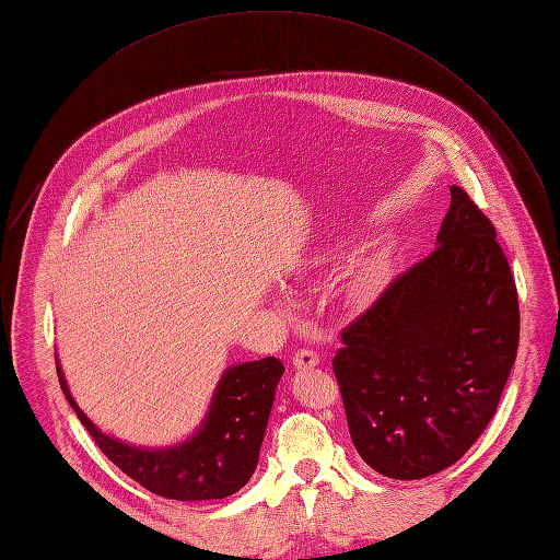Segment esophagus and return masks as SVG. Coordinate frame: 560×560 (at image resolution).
Masks as SVG:
<instances>
[{
    "instance_id": "obj_1",
    "label": "esophagus",
    "mask_w": 560,
    "mask_h": 560,
    "mask_svg": "<svg viewBox=\"0 0 560 560\" xmlns=\"http://www.w3.org/2000/svg\"><path fill=\"white\" fill-rule=\"evenodd\" d=\"M317 363H319V357L311 349H302V351H298L295 357H292V368H295V370H311Z\"/></svg>"
}]
</instances>
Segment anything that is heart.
<instances>
[{
	"instance_id": "obj_1",
	"label": "heart",
	"mask_w": 560,
	"mask_h": 560,
	"mask_svg": "<svg viewBox=\"0 0 560 560\" xmlns=\"http://www.w3.org/2000/svg\"><path fill=\"white\" fill-rule=\"evenodd\" d=\"M338 254H340L338 245H325V247L315 249L313 254H308V258H306L304 265H302V270H300L302 277H304V279L317 277L322 270L329 268V265L338 258ZM381 281H384V275H381V270L370 268V270H365V272L357 279V292H359V295H365V298H368V295H372V292L378 290Z\"/></svg>"
}]
</instances>
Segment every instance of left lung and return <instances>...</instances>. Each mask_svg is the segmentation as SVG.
Here are the masks:
<instances>
[{"label": "left lung", "instance_id": "left-lung-1", "mask_svg": "<svg viewBox=\"0 0 560 560\" xmlns=\"http://www.w3.org/2000/svg\"><path fill=\"white\" fill-rule=\"evenodd\" d=\"M435 249L342 331L334 372L361 458L416 481L477 443L520 342L517 290L490 220L458 186Z\"/></svg>", "mask_w": 560, "mask_h": 560}]
</instances>
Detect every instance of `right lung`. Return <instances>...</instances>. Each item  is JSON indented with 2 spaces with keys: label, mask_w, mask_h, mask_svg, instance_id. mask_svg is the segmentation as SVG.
Segmentation results:
<instances>
[{
  "label": "right lung",
  "mask_w": 560,
  "mask_h": 560,
  "mask_svg": "<svg viewBox=\"0 0 560 560\" xmlns=\"http://www.w3.org/2000/svg\"><path fill=\"white\" fill-rule=\"evenodd\" d=\"M56 372L77 418L110 463L150 492L206 502L238 492L252 479L285 368L275 357L229 365L201 424L186 440L165 447H140L104 433L74 401L58 357Z\"/></svg>",
  "instance_id": "1"
}]
</instances>
